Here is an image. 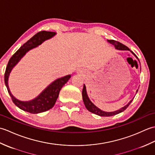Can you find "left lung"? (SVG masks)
<instances>
[{"mask_svg": "<svg viewBox=\"0 0 155 155\" xmlns=\"http://www.w3.org/2000/svg\"><path fill=\"white\" fill-rule=\"evenodd\" d=\"M107 41L109 42V43L113 45L115 47V48L117 49V50L129 51H130V49L128 48L127 47V46L123 45L119 42L114 41V40H107ZM130 52H132L133 55L135 56V57L138 59V57H137L136 54H134L133 52H132V51H130ZM138 60H139V59H138ZM137 92H138V90L137 91ZM82 95H83V101H84V104L85 105V107H86L87 109L88 110H89L90 112H91L92 113L96 114L98 115V116H101V117H111V116H114V115H116L118 113H122V112L124 111V110H126V108H127V107L129 106V104L131 103V102H132L133 100V99L131 100L127 105H125V106L123 107V108H120L119 110H117L116 111H113V112H105V111L101 110L100 108H98L97 107L95 106V105L91 101V100L89 99V98H88V95H87L86 87H85L84 84L83 86V92H82Z\"/></svg>", "mask_w": 155, "mask_h": 155, "instance_id": "8db88e82", "label": "left lung"}]
</instances>
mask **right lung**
<instances>
[{
    "mask_svg": "<svg viewBox=\"0 0 155 155\" xmlns=\"http://www.w3.org/2000/svg\"><path fill=\"white\" fill-rule=\"evenodd\" d=\"M55 35L56 32L49 31H41L38 32L21 46V47L10 58L8 64L6 66L5 73V85L13 103L16 107L22 110L32 114H37L51 109L54 107L62 87L67 83L71 77L69 74L55 80L51 84H49L37 97L30 101H21L16 99L13 97L10 91L8 85V79L13 67L18 63L21 58L23 57V56H25L28 51L38 47L46 40L53 37Z\"/></svg>",
    "mask_w": 155,
    "mask_h": 155,
    "instance_id": "obj_1",
    "label": "right lung"
}]
</instances>
